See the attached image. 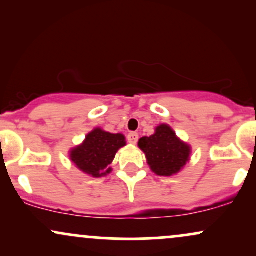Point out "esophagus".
<instances>
[{
    "mask_svg": "<svg viewBox=\"0 0 256 256\" xmlns=\"http://www.w3.org/2000/svg\"><path fill=\"white\" fill-rule=\"evenodd\" d=\"M126 140H128V142L131 143V144H136L138 140V134H136V132H130V134H128V137H126Z\"/></svg>",
    "mask_w": 256,
    "mask_h": 256,
    "instance_id": "esophagus-1",
    "label": "esophagus"
}]
</instances>
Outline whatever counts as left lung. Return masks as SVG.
I'll return each instance as SVG.
<instances>
[{
    "label": "left lung",
    "mask_w": 256,
    "mask_h": 256,
    "mask_svg": "<svg viewBox=\"0 0 256 256\" xmlns=\"http://www.w3.org/2000/svg\"><path fill=\"white\" fill-rule=\"evenodd\" d=\"M138 146L144 152L148 165L158 176H172L189 160L190 146L177 138L168 125H160L150 137H142Z\"/></svg>",
    "instance_id": "8db88e82"
}]
</instances>
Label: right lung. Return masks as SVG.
Returning a JSON list of instances; mask_svg holds the SVG:
<instances>
[{
    "label": "right lung",
    "instance_id": "1",
    "mask_svg": "<svg viewBox=\"0 0 256 256\" xmlns=\"http://www.w3.org/2000/svg\"><path fill=\"white\" fill-rule=\"evenodd\" d=\"M126 144L122 134H110L95 128L85 138L84 143L71 152V160L80 171L92 177H102L110 173L108 167L116 152Z\"/></svg>",
    "mask_w": 256,
    "mask_h": 256
}]
</instances>
